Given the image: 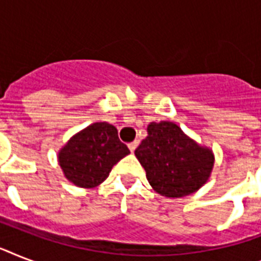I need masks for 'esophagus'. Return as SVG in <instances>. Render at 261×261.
Masks as SVG:
<instances>
[{"label":"esophagus","mask_w":261,"mask_h":261,"mask_svg":"<svg viewBox=\"0 0 261 261\" xmlns=\"http://www.w3.org/2000/svg\"><path fill=\"white\" fill-rule=\"evenodd\" d=\"M137 146H138V141H134V142L128 143V149H130V151L133 153V151L137 149Z\"/></svg>","instance_id":"esophagus-1"}]
</instances>
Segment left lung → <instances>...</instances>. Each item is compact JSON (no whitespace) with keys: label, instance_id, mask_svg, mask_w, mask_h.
Returning <instances> with one entry per match:
<instances>
[{"label":"left lung","instance_id":"obj_1","mask_svg":"<svg viewBox=\"0 0 261 261\" xmlns=\"http://www.w3.org/2000/svg\"><path fill=\"white\" fill-rule=\"evenodd\" d=\"M135 155L153 190L167 198L196 192L214 167L213 151L191 139L173 122H151Z\"/></svg>","mask_w":261,"mask_h":261}]
</instances>
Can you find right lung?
Returning <instances> with one entry per match:
<instances>
[{
	"label": "right lung",
	"instance_id": "right-lung-1",
	"mask_svg": "<svg viewBox=\"0 0 261 261\" xmlns=\"http://www.w3.org/2000/svg\"><path fill=\"white\" fill-rule=\"evenodd\" d=\"M130 154L116 127L97 122L73 135L59 150L58 163L65 177L81 188H94L110 174L115 164Z\"/></svg>",
	"mask_w": 261,
	"mask_h": 261
}]
</instances>
